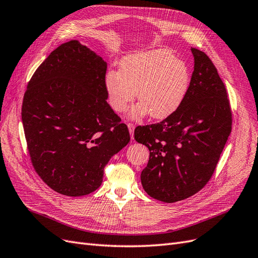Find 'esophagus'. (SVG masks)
Instances as JSON below:
<instances>
[{"instance_id": "34e87169", "label": "esophagus", "mask_w": 258, "mask_h": 258, "mask_svg": "<svg viewBox=\"0 0 258 258\" xmlns=\"http://www.w3.org/2000/svg\"><path fill=\"white\" fill-rule=\"evenodd\" d=\"M127 126H128V128H129V131H130V136H131V139H134V132H135V123H132V122H128L127 123Z\"/></svg>"}]
</instances>
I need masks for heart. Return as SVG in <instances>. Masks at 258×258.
I'll list each match as a JSON object with an SVG mask.
<instances>
[{
	"instance_id": "heart-1",
	"label": "heart",
	"mask_w": 258,
	"mask_h": 258,
	"mask_svg": "<svg viewBox=\"0 0 258 258\" xmlns=\"http://www.w3.org/2000/svg\"><path fill=\"white\" fill-rule=\"evenodd\" d=\"M119 66V71L110 70L104 79L108 103L115 112L126 111L137 91L140 103L132 117L150 113L153 118H166L181 106L189 90L188 66L169 50L131 53Z\"/></svg>"
}]
</instances>
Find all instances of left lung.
I'll return each instance as SVG.
<instances>
[{
  "label": "left lung",
  "mask_w": 258,
  "mask_h": 258,
  "mask_svg": "<svg viewBox=\"0 0 258 258\" xmlns=\"http://www.w3.org/2000/svg\"><path fill=\"white\" fill-rule=\"evenodd\" d=\"M189 90L177 110L160 122L139 126L135 139L150 150L141 173L144 190L167 204L201 190L212 177L231 132L227 90L207 53L191 48Z\"/></svg>",
  "instance_id": "8db88e82"
}]
</instances>
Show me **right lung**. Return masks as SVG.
I'll list each match as a JSON object with an SVG mask.
<instances>
[{
	"label": "right lung",
	"mask_w": 258,
	"mask_h": 258,
	"mask_svg": "<svg viewBox=\"0 0 258 258\" xmlns=\"http://www.w3.org/2000/svg\"><path fill=\"white\" fill-rule=\"evenodd\" d=\"M106 62L79 41L61 44L28 83L21 118L43 182L70 197L95 191L112 156L130 141L107 103Z\"/></svg>",
	"instance_id": "obj_1"
}]
</instances>
